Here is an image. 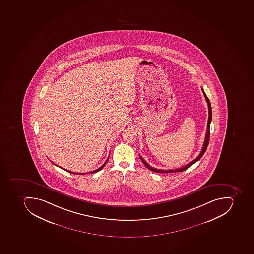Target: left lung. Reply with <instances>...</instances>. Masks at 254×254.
Here are the masks:
<instances>
[{
	"instance_id": "1",
	"label": "left lung",
	"mask_w": 254,
	"mask_h": 254,
	"mask_svg": "<svg viewBox=\"0 0 254 254\" xmlns=\"http://www.w3.org/2000/svg\"><path fill=\"white\" fill-rule=\"evenodd\" d=\"M203 94H204V97H205L206 101H207V103H208V124H207V131H206L205 134V138H204V144H203L202 149H201V152H200V154L198 155V157L195 158L193 161H191L189 164H187L185 166H183V168H177V169L174 170H160L157 169V168H153L148 164V163L146 161H145L142 157L140 156V159H141V161L145 164V166L148 169L150 170V171H153L154 172H157V173H168V172H183V171H185L187 168H189L191 165H193V164L196 162V161H198L201 157H202L204 153H205L206 149H207V147L208 145V142H209V136H210V124H211V121H212V107H211V104H210L209 99H208V97L206 95L205 93H204V90L202 89Z\"/></svg>"
}]
</instances>
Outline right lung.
<instances>
[{
    "label": "right lung",
    "instance_id": "add662e5",
    "mask_svg": "<svg viewBox=\"0 0 254 254\" xmlns=\"http://www.w3.org/2000/svg\"><path fill=\"white\" fill-rule=\"evenodd\" d=\"M108 160H109V158H108ZM108 160H106V161H105V164H104L103 165H102V166L101 167V168H98V169L95 170V171H93V172H90V173H91V174L95 173V172H99L100 170L102 169V168H103L105 166V164H107ZM55 165H56V164H55ZM62 169H64V168H62ZM64 170H65V171H67V172H70V173L78 174H78H80V175H84V174H86V173H75V172H70V171H67V170H66V169H64Z\"/></svg>",
    "mask_w": 254,
    "mask_h": 254
}]
</instances>
